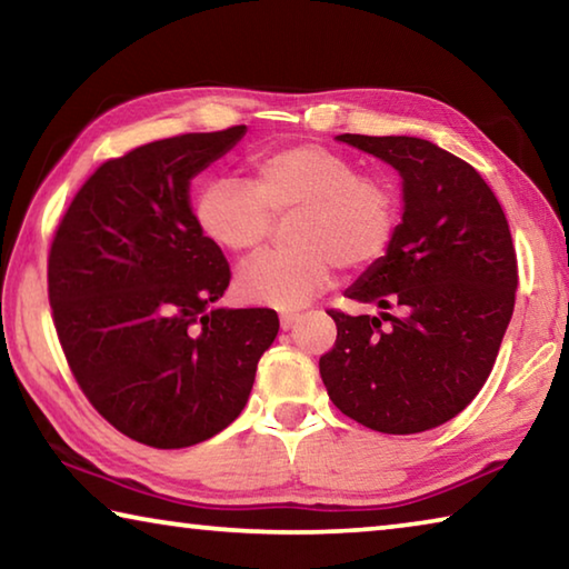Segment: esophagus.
Segmentation results:
<instances>
[{
	"label": "esophagus",
	"mask_w": 569,
	"mask_h": 569,
	"mask_svg": "<svg viewBox=\"0 0 569 569\" xmlns=\"http://www.w3.org/2000/svg\"><path fill=\"white\" fill-rule=\"evenodd\" d=\"M298 319H301V316L286 311V313H281V319H278V321H281V329L288 331V329H293V326L298 323Z\"/></svg>",
	"instance_id": "esophagus-1"
}]
</instances>
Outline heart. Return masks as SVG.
Listing matches in <instances>:
<instances>
[{"instance_id": "1", "label": "heart", "mask_w": 569, "mask_h": 569, "mask_svg": "<svg viewBox=\"0 0 569 569\" xmlns=\"http://www.w3.org/2000/svg\"><path fill=\"white\" fill-rule=\"evenodd\" d=\"M250 186L208 180L196 198V223L210 243L248 253L263 243L273 216L298 210L291 250L248 261L236 276L246 303L298 308L329 286L333 266L363 268L387 253L397 230V198L339 150L298 142L250 158Z\"/></svg>"}]
</instances>
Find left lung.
Instances as JSON below:
<instances>
[{
  "label": "left lung",
  "mask_w": 569,
  "mask_h": 569,
  "mask_svg": "<svg viewBox=\"0 0 569 569\" xmlns=\"http://www.w3.org/2000/svg\"><path fill=\"white\" fill-rule=\"evenodd\" d=\"M401 176L391 246L343 296L377 313L329 311L319 369L346 417L383 435L455 419L492 371L515 311L517 256L505 210L469 162L409 134H339Z\"/></svg>",
  "instance_id": "obj_1"
}]
</instances>
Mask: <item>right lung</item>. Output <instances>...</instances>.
<instances>
[{"mask_svg": "<svg viewBox=\"0 0 569 569\" xmlns=\"http://www.w3.org/2000/svg\"><path fill=\"white\" fill-rule=\"evenodd\" d=\"M243 134H178L108 160L57 228L47 281L67 363L140 445L192 447L233 423L278 336L271 308L216 306L230 268L190 208V180Z\"/></svg>", "mask_w": 569, "mask_h": 569, "instance_id": "right-lung-1", "label": "right lung"}]
</instances>
